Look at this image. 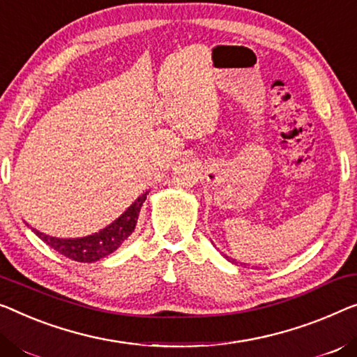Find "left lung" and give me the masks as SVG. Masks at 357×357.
Here are the masks:
<instances>
[{"label": "left lung", "mask_w": 357, "mask_h": 357, "mask_svg": "<svg viewBox=\"0 0 357 357\" xmlns=\"http://www.w3.org/2000/svg\"><path fill=\"white\" fill-rule=\"evenodd\" d=\"M222 257H225L226 259H227V261H232L234 264H237V261H236V259H232V258H229V257H226V255H222ZM242 264V263H241Z\"/></svg>", "instance_id": "1"}]
</instances>
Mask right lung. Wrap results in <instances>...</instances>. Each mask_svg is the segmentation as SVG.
<instances>
[{"instance_id":"1","label":"right lung","mask_w":357,"mask_h":357,"mask_svg":"<svg viewBox=\"0 0 357 357\" xmlns=\"http://www.w3.org/2000/svg\"><path fill=\"white\" fill-rule=\"evenodd\" d=\"M147 194L149 190L144 194H141L114 222H110L109 226H105L104 229H100L99 232L91 234V236L78 238H59L36 231L35 227H30V229L33 231L46 245L54 248L56 252H59L63 257L75 259V261L79 263H94L98 261V259L105 258L107 255L114 253L115 250L131 236L136 227L137 218H139L141 206L147 199Z\"/></svg>"}]
</instances>
